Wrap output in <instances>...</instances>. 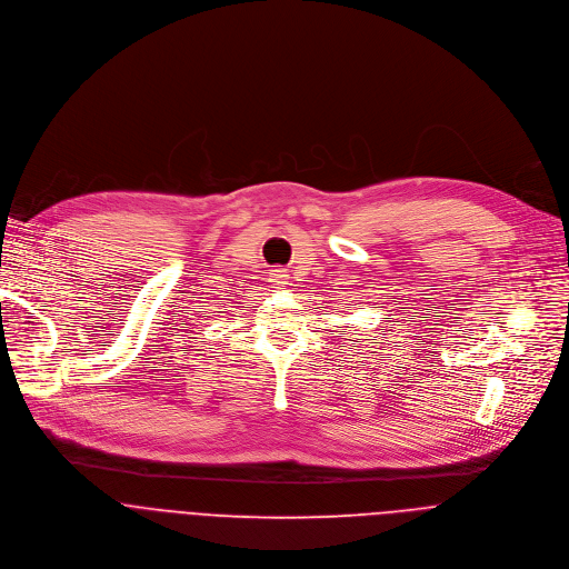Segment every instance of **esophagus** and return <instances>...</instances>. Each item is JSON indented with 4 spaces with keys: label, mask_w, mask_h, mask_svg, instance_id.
Returning a JSON list of instances; mask_svg holds the SVG:
<instances>
[{
    "label": "esophagus",
    "mask_w": 569,
    "mask_h": 569,
    "mask_svg": "<svg viewBox=\"0 0 569 569\" xmlns=\"http://www.w3.org/2000/svg\"><path fill=\"white\" fill-rule=\"evenodd\" d=\"M287 280H289V276H287V271H284V269H273V271H271V276H269V282H271V284H276V287H284V284H287Z\"/></svg>",
    "instance_id": "1"
}]
</instances>
